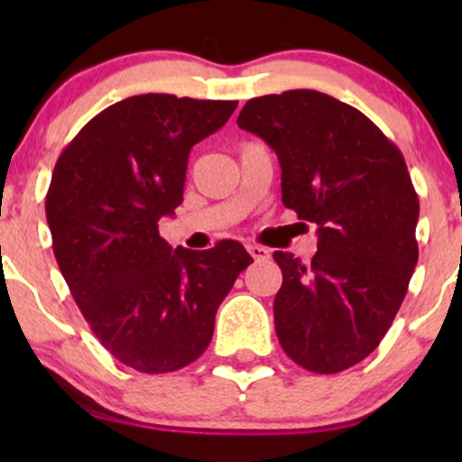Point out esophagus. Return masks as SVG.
Wrapping results in <instances>:
<instances>
[{
  "instance_id": "1",
  "label": "esophagus",
  "mask_w": 462,
  "mask_h": 462,
  "mask_svg": "<svg viewBox=\"0 0 462 462\" xmlns=\"http://www.w3.org/2000/svg\"><path fill=\"white\" fill-rule=\"evenodd\" d=\"M247 252H249V256L254 258V261H267V258L272 256V252H269L267 247L256 245V243H249V245H247Z\"/></svg>"
}]
</instances>
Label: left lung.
I'll list each match as a JSON object with an SVG mask.
<instances>
[{
    "label": "left lung",
    "instance_id": "1",
    "mask_svg": "<svg viewBox=\"0 0 462 462\" xmlns=\"http://www.w3.org/2000/svg\"><path fill=\"white\" fill-rule=\"evenodd\" d=\"M236 124L278 156L282 204L317 226L310 263L273 254L280 346L315 374L354 367L380 346L417 264L419 198L404 156L354 106L309 88L249 99Z\"/></svg>",
    "mask_w": 462,
    "mask_h": 462
}]
</instances>
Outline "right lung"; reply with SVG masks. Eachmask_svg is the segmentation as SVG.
Returning <instances> with one entry per match:
<instances>
[{"instance_id":"add662e5","label":"right lung","mask_w":462,"mask_h":462,"mask_svg":"<svg viewBox=\"0 0 462 462\" xmlns=\"http://www.w3.org/2000/svg\"><path fill=\"white\" fill-rule=\"evenodd\" d=\"M236 104L134 95L93 116L54 167L45 215L62 278L99 343L143 374L198 360L217 309L254 263L236 241L193 252L158 232L182 204L190 147Z\"/></svg>"}]
</instances>
